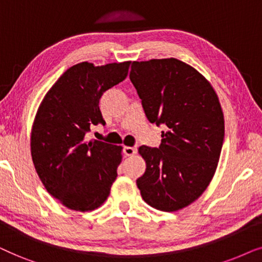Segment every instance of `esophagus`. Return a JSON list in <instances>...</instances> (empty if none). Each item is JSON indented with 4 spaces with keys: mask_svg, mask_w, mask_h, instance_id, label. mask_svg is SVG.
I'll list each match as a JSON object with an SVG mask.
<instances>
[{
    "mask_svg": "<svg viewBox=\"0 0 262 262\" xmlns=\"http://www.w3.org/2000/svg\"><path fill=\"white\" fill-rule=\"evenodd\" d=\"M123 152H124V155L125 156H134L135 153L138 152V147L137 146H124V148H123Z\"/></svg>",
    "mask_w": 262,
    "mask_h": 262,
    "instance_id": "obj_1",
    "label": "esophagus"
}]
</instances>
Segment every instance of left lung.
<instances>
[{"instance_id":"left-lung-1","label":"left lung","mask_w":262,"mask_h":262,"mask_svg":"<svg viewBox=\"0 0 262 262\" xmlns=\"http://www.w3.org/2000/svg\"><path fill=\"white\" fill-rule=\"evenodd\" d=\"M130 81L147 120L164 124L158 148L139 147L146 171L137 180L149 206L173 212L206 190L224 140V115L211 83L177 58L132 63Z\"/></svg>"}]
</instances>
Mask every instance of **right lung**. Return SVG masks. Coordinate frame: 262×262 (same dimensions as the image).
I'll list each match as a JSON object with an SVG mask.
<instances>
[{"label":"right lung","mask_w":262,"mask_h":262,"mask_svg":"<svg viewBox=\"0 0 262 262\" xmlns=\"http://www.w3.org/2000/svg\"><path fill=\"white\" fill-rule=\"evenodd\" d=\"M130 61L96 67L81 62L56 81L34 117L31 156L48 193L74 211L98 208L110 194L122 147L85 137L91 125L105 124L99 99L127 78Z\"/></svg>","instance_id":"1"}]
</instances>
